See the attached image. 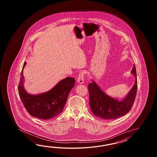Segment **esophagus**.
Segmentation results:
<instances>
[{"instance_id": "34e87169", "label": "esophagus", "mask_w": 157, "mask_h": 157, "mask_svg": "<svg viewBox=\"0 0 157 157\" xmlns=\"http://www.w3.org/2000/svg\"><path fill=\"white\" fill-rule=\"evenodd\" d=\"M84 74H85V72H83V71H81L80 74H79L77 80V82L78 83H80V84H82V83H83V81H84Z\"/></svg>"}]
</instances>
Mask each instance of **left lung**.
Here are the masks:
<instances>
[{
	"mask_svg": "<svg viewBox=\"0 0 157 157\" xmlns=\"http://www.w3.org/2000/svg\"><path fill=\"white\" fill-rule=\"evenodd\" d=\"M131 74L135 77V82L131 90L122 100L108 95L100 89L95 82L88 85L89 91V104L93 113L105 120L116 119L127 113L133 105L137 90L136 71L133 65Z\"/></svg>",
	"mask_w": 157,
	"mask_h": 157,
	"instance_id": "8db88e82",
	"label": "left lung"
}]
</instances>
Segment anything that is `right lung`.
<instances>
[{
  "label": "right lung",
  "instance_id": "add662e5",
  "mask_svg": "<svg viewBox=\"0 0 157 157\" xmlns=\"http://www.w3.org/2000/svg\"><path fill=\"white\" fill-rule=\"evenodd\" d=\"M21 74L20 81L18 87L21 100L28 113L33 117L43 120H49L57 116L63 110L68 94L73 88L75 80L72 77H66L60 81L51 90L37 95L28 93L24 86V68Z\"/></svg>",
  "mask_w": 157,
  "mask_h": 157
}]
</instances>
